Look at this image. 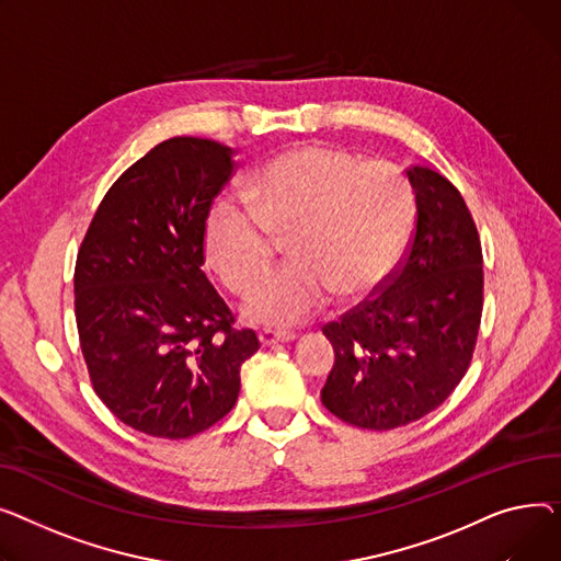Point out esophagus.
<instances>
[{
  "label": "esophagus",
  "instance_id": "34e87169",
  "mask_svg": "<svg viewBox=\"0 0 561 561\" xmlns=\"http://www.w3.org/2000/svg\"><path fill=\"white\" fill-rule=\"evenodd\" d=\"M294 337H296V333H291V331H280V328H262V331H260V342H262V346L291 342Z\"/></svg>",
  "mask_w": 561,
  "mask_h": 561
}]
</instances>
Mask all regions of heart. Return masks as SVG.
Masks as SVG:
<instances>
[{"label": "heart", "mask_w": 561, "mask_h": 561, "mask_svg": "<svg viewBox=\"0 0 561 561\" xmlns=\"http://www.w3.org/2000/svg\"><path fill=\"white\" fill-rule=\"evenodd\" d=\"M249 208L213 206L204 244L221 283L244 291L268 266L275 240L290 262L244 299L251 321L289 325L312 314L331 291L359 299L385 283L405 247L414 196L387 162H355L342 149L294 147L270 160L247 190Z\"/></svg>", "instance_id": "obj_1"}]
</instances>
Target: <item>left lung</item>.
Listing matches in <instances>:
<instances>
[{"mask_svg":"<svg viewBox=\"0 0 561 561\" xmlns=\"http://www.w3.org/2000/svg\"><path fill=\"white\" fill-rule=\"evenodd\" d=\"M414 233L380 294L323 325L335 365L321 403L367 431L439 408L465 378L482 317V247L471 210L439 172L410 168Z\"/></svg>","mask_w":561,"mask_h":561,"instance_id":"8db88e82","label":"left lung"}]
</instances>
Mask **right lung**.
I'll list each match as a JSON object with an SVG mask.
<instances>
[{
  "label": "right lung",
  "mask_w": 561,
  "mask_h": 561,
  "mask_svg": "<svg viewBox=\"0 0 561 561\" xmlns=\"http://www.w3.org/2000/svg\"><path fill=\"white\" fill-rule=\"evenodd\" d=\"M236 151L204 138L156 145L111 185L81 242L75 314L92 389L126 425L187 439L233 410L257 335L202 272L215 196Z\"/></svg>",
  "instance_id": "1"
}]
</instances>
